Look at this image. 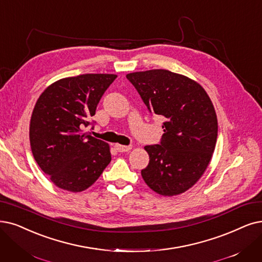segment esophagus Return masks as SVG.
<instances>
[{
    "label": "esophagus",
    "instance_id": "obj_1",
    "mask_svg": "<svg viewBox=\"0 0 262 262\" xmlns=\"http://www.w3.org/2000/svg\"><path fill=\"white\" fill-rule=\"evenodd\" d=\"M115 148H116L119 152H124V151H128V150H130V149L132 148V146H131V145L125 146V145L116 144V145H115Z\"/></svg>",
    "mask_w": 262,
    "mask_h": 262
}]
</instances>
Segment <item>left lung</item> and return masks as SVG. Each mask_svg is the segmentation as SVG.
I'll use <instances>...</instances> for the list:
<instances>
[{
  "mask_svg": "<svg viewBox=\"0 0 262 262\" xmlns=\"http://www.w3.org/2000/svg\"><path fill=\"white\" fill-rule=\"evenodd\" d=\"M128 80L151 115L164 118L159 144L145 146L148 165L141 171L149 188L162 195L193 186L210 163L217 141V117L198 82L167 70L130 73Z\"/></svg>",
  "mask_w": 262,
  "mask_h": 262,
  "instance_id": "left-lung-1",
  "label": "left lung"
}]
</instances>
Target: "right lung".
<instances>
[{"label": "right lung", "mask_w": 262, "mask_h": 262, "mask_svg": "<svg viewBox=\"0 0 262 262\" xmlns=\"http://www.w3.org/2000/svg\"><path fill=\"white\" fill-rule=\"evenodd\" d=\"M114 74L60 79L38 98L30 122L34 159L61 189L79 192L95 183L112 160L108 144L83 129L96 122L98 104Z\"/></svg>", "instance_id": "add662e5"}]
</instances>
